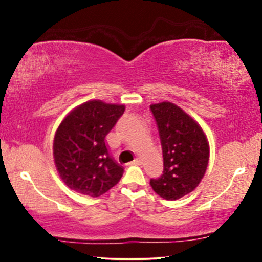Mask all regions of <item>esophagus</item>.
<instances>
[{
    "instance_id": "obj_1",
    "label": "esophagus",
    "mask_w": 262,
    "mask_h": 262,
    "mask_svg": "<svg viewBox=\"0 0 262 262\" xmlns=\"http://www.w3.org/2000/svg\"><path fill=\"white\" fill-rule=\"evenodd\" d=\"M131 164H134V166H141V164H142V160H141V159H136L135 161H132Z\"/></svg>"
}]
</instances>
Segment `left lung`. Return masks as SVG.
<instances>
[{
  "label": "left lung",
  "mask_w": 262,
  "mask_h": 262,
  "mask_svg": "<svg viewBox=\"0 0 262 262\" xmlns=\"http://www.w3.org/2000/svg\"><path fill=\"white\" fill-rule=\"evenodd\" d=\"M159 128L163 173L150 185L161 198L177 200L191 193L205 174L209 144L202 127L170 102L150 106Z\"/></svg>",
  "instance_id": "obj_1"
}]
</instances>
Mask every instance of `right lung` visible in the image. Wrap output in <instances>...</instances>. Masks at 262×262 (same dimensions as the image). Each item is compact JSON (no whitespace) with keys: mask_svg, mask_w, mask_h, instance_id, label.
Instances as JSON below:
<instances>
[{"mask_svg":"<svg viewBox=\"0 0 262 262\" xmlns=\"http://www.w3.org/2000/svg\"><path fill=\"white\" fill-rule=\"evenodd\" d=\"M124 111L123 105L93 100L77 107L60 123L53 142V157L68 187L100 196L118 184L124 167L111 155L105 138Z\"/></svg>","mask_w":262,"mask_h":262,"instance_id":"add662e5","label":"right lung"}]
</instances>
